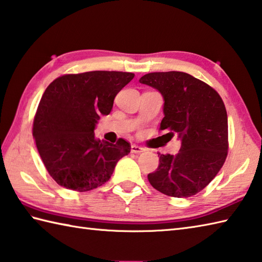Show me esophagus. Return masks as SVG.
Listing matches in <instances>:
<instances>
[{
    "mask_svg": "<svg viewBox=\"0 0 262 262\" xmlns=\"http://www.w3.org/2000/svg\"><path fill=\"white\" fill-rule=\"evenodd\" d=\"M144 151H145L144 147L138 146V145H136V144H133V145H132V152H133V153H136V155H140V153L144 152Z\"/></svg>",
    "mask_w": 262,
    "mask_h": 262,
    "instance_id": "1",
    "label": "esophagus"
}]
</instances>
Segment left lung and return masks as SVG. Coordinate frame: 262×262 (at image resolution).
<instances>
[{"mask_svg":"<svg viewBox=\"0 0 262 262\" xmlns=\"http://www.w3.org/2000/svg\"><path fill=\"white\" fill-rule=\"evenodd\" d=\"M140 83L160 92L165 102L160 129L182 144L175 156L158 153L160 163L147 175L148 182L169 196L195 195L216 177L227 157L228 120L222 97L181 71L146 74Z\"/></svg>","mask_w":262,"mask_h":262,"instance_id":"obj_1","label":"left lung"}]
</instances>
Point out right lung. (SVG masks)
<instances>
[{
    "label": "right lung",
    "instance_id": "1",
    "mask_svg": "<svg viewBox=\"0 0 262 262\" xmlns=\"http://www.w3.org/2000/svg\"><path fill=\"white\" fill-rule=\"evenodd\" d=\"M122 71H89L64 75L51 83L40 99L33 136L45 168L60 186L86 192L109 181L117 162L130 152L97 140L94 129L107 116L116 95L134 78Z\"/></svg>",
    "mask_w": 262,
    "mask_h": 262
}]
</instances>
